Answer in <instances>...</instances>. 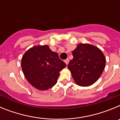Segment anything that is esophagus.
I'll use <instances>...</instances> for the list:
<instances>
[{
  "label": "esophagus",
  "mask_w": 120,
  "mask_h": 120,
  "mask_svg": "<svg viewBox=\"0 0 120 120\" xmlns=\"http://www.w3.org/2000/svg\"><path fill=\"white\" fill-rule=\"evenodd\" d=\"M64 62H65V64H66L67 65H68V62H69V59H68V58L66 59L65 61H64Z\"/></svg>",
  "instance_id": "esophagus-1"
}]
</instances>
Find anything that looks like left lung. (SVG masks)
Here are the masks:
<instances>
[{"label": "left lung", "instance_id": "8db88e82", "mask_svg": "<svg viewBox=\"0 0 120 120\" xmlns=\"http://www.w3.org/2000/svg\"><path fill=\"white\" fill-rule=\"evenodd\" d=\"M73 59L68 68L78 85L88 86L94 83L103 71L105 55L98 47L89 44H79L72 52Z\"/></svg>", "mask_w": 120, "mask_h": 120}]
</instances>
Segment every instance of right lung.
I'll return each instance as SVG.
<instances>
[{"mask_svg":"<svg viewBox=\"0 0 120 120\" xmlns=\"http://www.w3.org/2000/svg\"><path fill=\"white\" fill-rule=\"evenodd\" d=\"M66 67L49 45L29 49L22 57V68L27 81L39 90H47L57 82L59 71Z\"/></svg>","mask_w":120,"mask_h":120,"instance_id":"right-lung-1","label":"right lung"}]
</instances>
